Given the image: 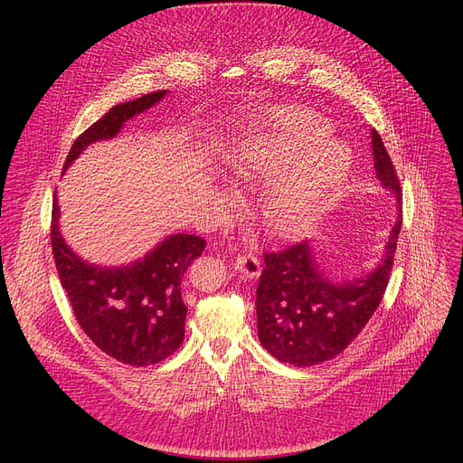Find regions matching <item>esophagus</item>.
<instances>
[{
  "mask_svg": "<svg viewBox=\"0 0 463 463\" xmlns=\"http://www.w3.org/2000/svg\"><path fill=\"white\" fill-rule=\"evenodd\" d=\"M234 269L250 279L260 276V262L255 255H238L234 259Z\"/></svg>",
  "mask_w": 463,
  "mask_h": 463,
  "instance_id": "obj_1",
  "label": "esophagus"
}]
</instances>
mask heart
<instances>
[{
	"instance_id": "b5f03b06",
	"label": "heart",
	"mask_w": 463,
	"mask_h": 463,
	"mask_svg": "<svg viewBox=\"0 0 463 463\" xmlns=\"http://www.w3.org/2000/svg\"><path fill=\"white\" fill-rule=\"evenodd\" d=\"M328 137L330 126L319 112L281 105L266 110L229 152L232 178L269 182L259 208L276 236L300 238L311 231L345 182L351 152Z\"/></svg>"
}]
</instances>
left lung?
Wrapping results in <instances>:
<instances>
[{"instance_id":"1","label":"left lung","mask_w":463,"mask_h":463,"mask_svg":"<svg viewBox=\"0 0 463 463\" xmlns=\"http://www.w3.org/2000/svg\"><path fill=\"white\" fill-rule=\"evenodd\" d=\"M375 176L396 197L398 219L383 257L370 272L332 276L319 264L311 241L264 255L257 287V334L260 345L279 362L315 366L342 353L368 325L391 278L402 231V191L384 144L372 129Z\"/></svg>"}]
</instances>
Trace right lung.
<instances>
[{
    "label": "right lung",
    "instance_id": "1",
    "mask_svg": "<svg viewBox=\"0 0 463 463\" xmlns=\"http://www.w3.org/2000/svg\"><path fill=\"white\" fill-rule=\"evenodd\" d=\"M165 95L166 90H161L112 107L71 146L63 175L88 146L114 138L126 121L157 105ZM51 240L58 276L75 317L103 353L129 366H150L180 347L187 315L182 278L206 248L201 236L170 234L133 262L93 264L65 241L54 194Z\"/></svg>",
    "mask_w": 463,
    "mask_h": 463
}]
</instances>
